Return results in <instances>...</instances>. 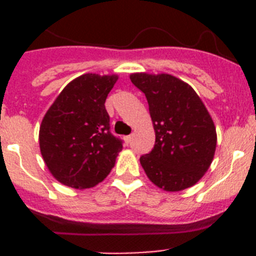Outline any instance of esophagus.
Segmentation results:
<instances>
[{
    "label": "esophagus",
    "instance_id": "obj_1",
    "mask_svg": "<svg viewBox=\"0 0 256 256\" xmlns=\"http://www.w3.org/2000/svg\"><path fill=\"white\" fill-rule=\"evenodd\" d=\"M130 140H132V136H126V137H124V141H126V144H130Z\"/></svg>",
    "mask_w": 256,
    "mask_h": 256
}]
</instances>
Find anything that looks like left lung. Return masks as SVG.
<instances>
[{
    "label": "left lung",
    "mask_w": 256,
    "mask_h": 256,
    "mask_svg": "<svg viewBox=\"0 0 256 256\" xmlns=\"http://www.w3.org/2000/svg\"><path fill=\"white\" fill-rule=\"evenodd\" d=\"M130 80L144 94L155 130V146L140 158L148 180L177 192L192 187L209 169L216 130L195 90L170 74L133 73Z\"/></svg>",
    "instance_id": "obj_1"
}]
</instances>
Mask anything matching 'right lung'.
Listing matches in <instances>:
<instances>
[{
    "instance_id": "obj_1",
    "label": "right lung",
    "mask_w": 256,
    "mask_h": 256,
    "mask_svg": "<svg viewBox=\"0 0 256 256\" xmlns=\"http://www.w3.org/2000/svg\"><path fill=\"white\" fill-rule=\"evenodd\" d=\"M118 76L87 73L68 83L44 114L40 148L50 173L72 188H91L114 168L122 141L105 108Z\"/></svg>"
}]
</instances>
